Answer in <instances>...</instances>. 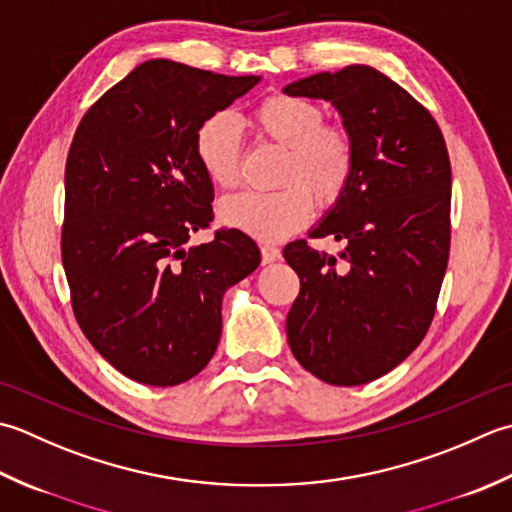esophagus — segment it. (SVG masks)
<instances>
[{"instance_id":"obj_1","label":"esophagus","mask_w":512,"mask_h":512,"mask_svg":"<svg viewBox=\"0 0 512 512\" xmlns=\"http://www.w3.org/2000/svg\"><path fill=\"white\" fill-rule=\"evenodd\" d=\"M260 256H263V263H274V260H280V249L276 245H269V243H263L260 245Z\"/></svg>"}]
</instances>
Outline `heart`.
Masks as SVG:
<instances>
[{
	"label": "heart",
	"mask_w": 512,
	"mask_h": 512,
	"mask_svg": "<svg viewBox=\"0 0 512 512\" xmlns=\"http://www.w3.org/2000/svg\"><path fill=\"white\" fill-rule=\"evenodd\" d=\"M260 139L285 150L274 192H243L218 207L221 221L258 238L280 241L314 214L327 210L349 190L356 174V139L342 123L325 121L318 103L296 95H271L252 114ZM196 161L212 185L234 190L241 183L243 141L232 114L216 112L198 125Z\"/></svg>",
	"instance_id": "heart-1"
}]
</instances>
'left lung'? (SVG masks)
<instances>
[{
    "label": "left lung",
    "instance_id": "obj_1",
    "mask_svg": "<svg viewBox=\"0 0 512 512\" xmlns=\"http://www.w3.org/2000/svg\"><path fill=\"white\" fill-rule=\"evenodd\" d=\"M283 92L331 101L356 139L349 190L309 234L344 243L342 263L307 241L283 252L300 278L291 353L322 382L356 387L398 367L431 327L451 249V161L431 112L371 66Z\"/></svg>",
    "mask_w": 512,
    "mask_h": 512
}]
</instances>
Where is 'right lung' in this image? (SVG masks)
Segmentation results:
<instances>
[{
	"label": "right lung",
	"mask_w": 512,
	"mask_h": 512,
	"mask_svg": "<svg viewBox=\"0 0 512 512\" xmlns=\"http://www.w3.org/2000/svg\"><path fill=\"white\" fill-rule=\"evenodd\" d=\"M258 81L145 61L92 103L72 139L61 227L72 311L130 380L174 387L203 371L221 340L225 289L260 265L241 229L187 247L214 221L198 125Z\"/></svg>",
	"instance_id": "1"
}]
</instances>
